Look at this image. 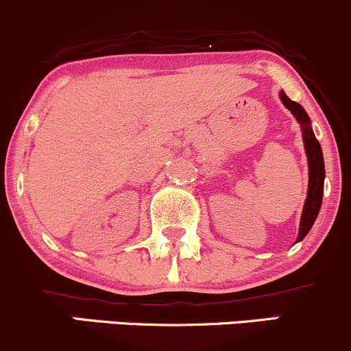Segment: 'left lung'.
Masks as SVG:
<instances>
[{"instance_id":"8db88e82","label":"left lung","mask_w":351,"mask_h":351,"mask_svg":"<svg viewBox=\"0 0 351 351\" xmlns=\"http://www.w3.org/2000/svg\"><path fill=\"white\" fill-rule=\"evenodd\" d=\"M280 99H282L285 108H288L291 111L296 121L300 123L308 160V191L302 211V219H300L298 237H296L295 241V243H298L311 230V226H313L315 219H317L319 213V208H322L323 183H325V161H323L322 146H319L317 136H315L313 128H311V119L306 114L305 108L300 105V103L291 101L283 90L280 91Z\"/></svg>"}]
</instances>
